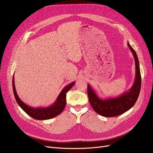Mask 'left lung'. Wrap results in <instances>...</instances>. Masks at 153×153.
Here are the masks:
<instances>
[{"label":"left lung","instance_id":"left-lung-1","mask_svg":"<svg viewBox=\"0 0 153 153\" xmlns=\"http://www.w3.org/2000/svg\"><path fill=\"white\" fill-rule=\"evenodd\" d=\"M128 46L133 53L135 63V79L132 87L123 94L115 98L102 99L99 98L91 85L87 84V94L91 105L95 112L102 116L111 117L127 112L133 105L139 96L141 88V75L139 61L135 51L128 42Z\"/></svg>","mask_w":153,"mask_h":153}]
</instances>
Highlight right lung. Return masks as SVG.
Segmentation results:
<instances>
[{
	"mask_svg": "<svg viewBox=\"0 0 153 153\" xmlns=\"http://www.w3.org/2000/svg\"><path fill=\"white\" fill-rule=\"evenodd\" d=\"M75 83V82H73L64 87L55 102L47 107H32L23 102L16 91L14 76L13 77V89L17 103L25 113L37 120H47L57 116L62 112L66 104V93L71 89Z\"/></svg>",
	"mask_w": 153,
	"mask_h": 153,
	"instance_id": "add662e5",
	"label": "right lung"
}]
</instances>
